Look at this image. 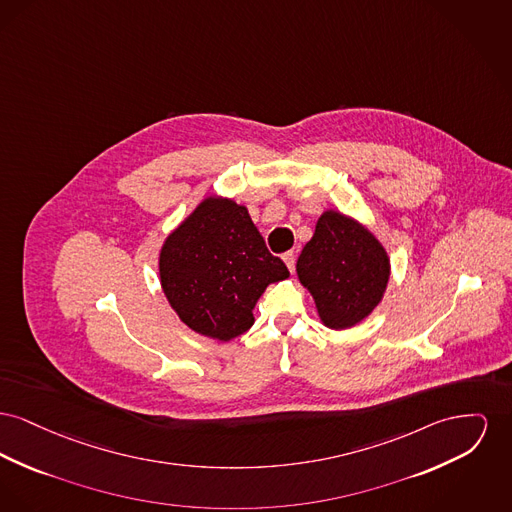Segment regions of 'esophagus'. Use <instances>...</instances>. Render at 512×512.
Segmentation results:
<instances>
[{"label": "esophagus", "mask_w": 512, "mask_h": 512, "mask_svg": "<svg viewBox=\"0 0 512 512\" xmlns=\"http://www.w3.org/2000/svg\"><path fill=\"white\" fill-rule=\"evenodd\" d=\"M282 259H284V263H286V267L290 269V272H294V269H296V255H294V251L284 253Z\"/></svg>", "instance_id": "34e87169"}]
</instances>
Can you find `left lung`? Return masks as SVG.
<instances>
[{
  "instance_id": "8db88e82",
  "label": "left lung",
  "mask_w": 512,
  "mask_h": 512,
  "mask_svg": "<svg viewBox=\"0 0 512 512\" xmlns=\"http://www.w3.org/2000/svg\"><path fill=\"white\" fill-rule=\"evenodd\" d=\"M296 271L323 325L342 331L361 323L381 303L391 278V259L358 220L325 211L301 251Z\"/></svg>"
}]
</instances>
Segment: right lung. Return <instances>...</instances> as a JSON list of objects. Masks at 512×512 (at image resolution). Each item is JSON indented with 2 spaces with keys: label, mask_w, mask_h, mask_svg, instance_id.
<instances>
[{
  "label": "right lung",
  "mask_w": 512,
  "mask_h": 512,
  "mask_svg": "<svg viewBox=\"0 0 512 512\" xmlns=\"http://www.w3.org/2000/svg\"><path fill=\"white\" fill-rule=\"evenodd\" d=\"M158 271L181 321L220 342L249 331L267 286L290 276L247 209L224 197L203 199L166 238Z\"/></svg>",
  "instance_id": "right-lung-1"
}]
</instances>
